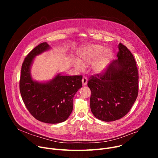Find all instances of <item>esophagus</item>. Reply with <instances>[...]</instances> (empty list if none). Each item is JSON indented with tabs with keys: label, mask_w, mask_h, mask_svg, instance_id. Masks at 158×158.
I'll use <instances>...</instances> for the list:
<instances>
[{
	"label": "esophagus",
	"mask_w": 158,
	"mask_h": 158,
	"mask_svg": "<svg viewBox=\"0 0 158 158\" xmlns=\"http://www.w3.org/2000/svg\"><path fill=\"white\" fill-rule=\"evenodd\" d=\"M82 83L83 85H85L87 84V79L86 77H83L82 79Z\"/></svg>",
	"instance_id": "esophagus-1"
}]
</instances>
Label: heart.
Returning a JSON list of instances; mask_svg holds the SVG:
<instances>
[{"instance_id": "1", "label": "heart", "mask_w": 158, "mask_h": 158, "mask_svg": "<svg viewBox=\"0 0 158 158\" xmlns=\"http://www.w3.org/2000/svg\"><path fill=\"white\" fill-rule=\"evenodd\" d=\"M79 60L74 62L76 68L79 71H83L84 65L93 62V70L99 74L102 73L112 57V52L109 49L104 50L100 45L91 44L83 48L78 53Z\"/></svg>"}]
</instances>
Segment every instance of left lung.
I'll list each match as a JSON object with an SVG mask.
<instances>
[{
    "mask_svg": "<svg viewBox=\"0 0 158 158\" xmlns=\"http://www.w3.org/2000/svg\"><path fill=\"white\" fill-rule=\"evenodd\" d=\"M118 59L104 73L91 77L90 107L99 120L110 122L124 117L130 110L138 94V71L134 57L121 43L118 45Z\"/></svg>",
    "mask_w": 158,
    "mask_h": 158,
    "instance_id": "left-lung-1",
    "label": "left lung"
}]
</instances>
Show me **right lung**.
<instances>
[{
    "label": "right lung",
    "instance_id": "1",
    "mask_svg": "<svg viewBox=\"0 0 158 158\" xmlns=\"http://www.w3.org/2000/svg\"><path fill=\"white\" fill-rule=\"evenodd\" d=\"M51 49L43 42L32 49L22 65L20 92L27 109L39 121L57 124L65 121L73 109V98L82 87V76H63L57 74L46 82L34 80L31 67L35 56Z\"/></svg>",
    "mask_w": 158,
    "mask_h": 158
}]
</instances>
